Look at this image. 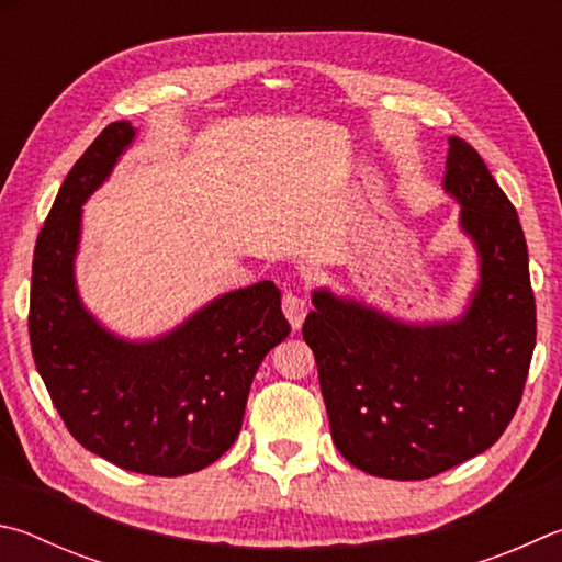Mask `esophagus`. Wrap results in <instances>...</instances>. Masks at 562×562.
Segmentation results:
<instances>
[{"label": "esophagus", "mask_w": 562, "mask_h": 562, "mask_svg": "<svg viewBox=\"0 0 562 562\" xmlns=\"http://www.w3.org/2000/svg\"><path fill=\"white\" fill-rule=\"evenodd\" d=\"M281 308H283V316L289 318L291 328L299 330L303 326V321H306V313H308V301L299 296V293H283L281 299Z\"/></svg>", "instance_id": "34e87169"}]
</instances>
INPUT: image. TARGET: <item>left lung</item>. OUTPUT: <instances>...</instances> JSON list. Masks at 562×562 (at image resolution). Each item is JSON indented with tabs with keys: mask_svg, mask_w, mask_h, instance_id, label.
Returning a JSON list of instances; mask_svg holds the SVG:
<instances>
[{
	"mask_svg": "<svg viewBox=\"0 0 562 562\" xmlns=\"http://www.w3.org/2000/svg\"><path fill=\"white\" fill-rule=\"evenodd\" d=\"M445 190L479 251V286L464 316L405 323L321 289L303 323L333 441L372 476L429 479L496 445L533 358L526 236L514 204L461 137H449Z\"/></svg>",
	"mask_w": 562,
	"mask_h": 562,
	"instance_id": "1",
	"label": "left lung"
}]
</instances>
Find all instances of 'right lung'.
Masks as SVG:
<instances>
[{"label": "right lung", "instance_id": "1", "mask_svg": "<svg viewBox=\"0 0 562 562\" xmlns=\"http://www.w3.org/2000/svg\"><path fill=\"white\" fill-rule=\"evenodd\" d=\"M133 137L127 121L111 123L66 175L36 239L29 338L78 445L135 474L184 476L239 437L256 370L291 326L271 281L224 293L153 340L117 338L86 311L74 276L81 206Z\"/></svg>", "mask_w": 562, "mask_h": 562}]
</instances>
